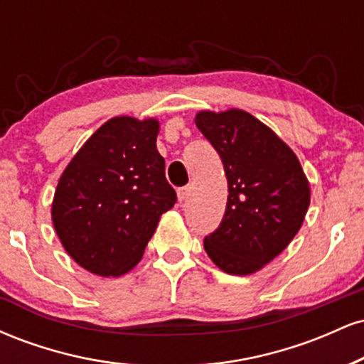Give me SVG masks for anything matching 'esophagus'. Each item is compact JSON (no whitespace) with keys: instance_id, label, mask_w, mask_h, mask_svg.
<instances>
[{"instance_id":"1","label":"esophagus","mask_w":364,"mask_h":364,"mask_svg":"<svg viewBox=\"0 0 364 364\" xmlns=\"http://www.w3.org/2000/svg\"><path fill=\"white\" fill-rule=\"evenodd\" d=\"M188 196H190V188H188V186L178 188V198H179V202H185Z\"/></svg>"}]
</instances>
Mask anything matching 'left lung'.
Returning <instances> with one entry per match:
<instances>
[{
  "label": "left lung",
  "mask_w": 364,
  "mask_h": 364,
  "mask_svg": "<svg viewBox=\"0 0 364 364\" xmlns=\"http://www.w3.org/2000/svg\"><path fill=\"white\" fill-rule=\"evenodd\" d=\"M195 123L220 156L229 188L223 223L203 248L224 272H257L298 235L308 179L294 152L250 112L202 111Z\"/></svg>",
  "instance_id": "obj_1"
}]
</instances>
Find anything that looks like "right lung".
Returning a JSON list of instances; mask_svg holds the SVG:
<instances>
[{
	"instance_id": "obj_1",
	"label": "right lung",
	"mask_w": 364,
	"mask_h": 364,
	"mask_svg": "<svg viewBox=\"0 0 364 364\" xmlns=\"http://www.w3.org/2000/svg\"><path fill=\"white\" fill-rule=\"evenodd\" d=\"M159 123L128 116L104 123L61 174L53 224L66 253L102 277L140 262L176 191L157 152Z\"/></svg>"
}]
</instances>
